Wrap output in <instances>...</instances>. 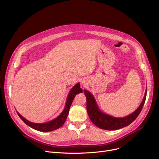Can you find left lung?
<instances>
[{
	"label": "left lung",
	"mask_w": 159,
	"mask_h": 159,
	"mask_svg": "<svg viewBox=\"0 0 159 159\" xmlns=\"http://www.w3.org/2000/svg\"><path fill=\"white\" fill-rule=\"evenodd\" d=\"M84 92L86 97V108L90 120L98 128L106 130L119 129L134 121L143 109L147 94L146 91L143 102L134 112L125 117L116 118L102 113L98 109L93 95L87 90H84Z\"/></svg>",
	"instance_id": "obj_1"
}]
</instances>
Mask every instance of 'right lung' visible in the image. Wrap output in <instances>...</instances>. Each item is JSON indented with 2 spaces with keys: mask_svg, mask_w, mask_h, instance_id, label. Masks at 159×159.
I'll return each mask as SVG.
<instances>
[{
  "mask_svg": "<svg viewBox=\"0 0 159 159\" xmlns=\"http://www.w3.org/2000/svg\"><path fill=\"white\" fill-rule=\"evenodd\" d=\"M80 93H82V89L80 88L79 83H77V84L75 85L70 91L68 98H67L65 107L63 111L61 113V114L58 116H57L56 119H53V120H51L46 123L39 124V123L31 122L28 120H26V119H24L19 112L16 111V113H17L19 117L22 120V121H24L25 124H27L28 126L32 128L33 129H36L39 131H43V132L52 131L61 128L64 124L67 119V116L68 115L70 108L72 104L73 98H75V96Z\"/></svg>",
  "mask_w": 159,
  "mask_h": 159,
  "instance_id": "add662e5",
  "label": "right lung"
}]
</instances>
